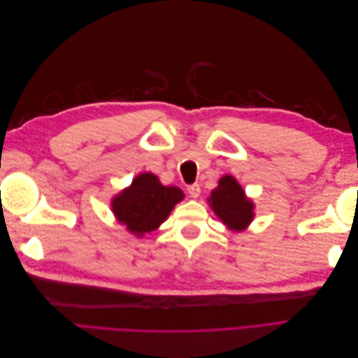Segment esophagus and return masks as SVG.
<instances>
[{
    "label": "esophagus",
    "mask_w": 358,
    "mask_h": 358,
    "mask_svg": "<svg viewBox=\"0 0 358 358\" xmlns=\"http://www.w3.org/2000/svg\"><path fill=\"white\" fill-rule=\"evenodd\" d=\"M187 191H188V194H189V196H191L192 199H197V197L200 196L201 188H200L199 183H192V185H189V187L187 188Z\"/></svg>",
    "instance_id": "esophagus-1"
}]
</instances>
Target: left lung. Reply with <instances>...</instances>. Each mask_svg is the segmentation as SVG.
Returning a JSON list of instances; mask_svg holds the SVG:
<instances>
[{
    "mask_svg": "<svg viewBox=\"0 0 358 358\" xmlns=\"http://www.w3.org/2000/svg\"><path fill=\"white\" fill-rule=\"evenodd\" d=\"M208 203L221 222L234 233L248 230L255 218L254 201L231 175H224L218 180V187L210 192Z\"/></svg>",
    "mask_w": 358,
    "mask_h": 358,
    "instance_id": "left-lung-1",
    "label": "left lung"
}]
</instances>
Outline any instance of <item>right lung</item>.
Here are the masks:
<instances>
[{
	"label": "right lung",
	"mask_w": 358,
	"mask_h": 358,
	"mask_svg": "<svg viewBox=\"0 0 358 358\" xmlns=\"http://www.w3.org/2000/svg\"><path fill=\"white\" fill-rule=\"evenodd\" d=\"M183 199L185 194L180 188L162 185L157 175L145 171L133 179L131 185L115 194L110 206L116 221L142 239L146 233L155 231Z\"/></svg>",
	"instance_id": "obj_1"
}]
</instances>
